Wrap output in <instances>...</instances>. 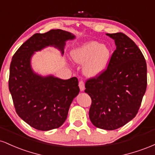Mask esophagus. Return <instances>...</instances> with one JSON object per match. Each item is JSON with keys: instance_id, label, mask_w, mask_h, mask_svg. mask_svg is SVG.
Masks as SVG:
<instances>
[{"instance_id": "34e87169", "label": "esophagus", "mask_w": 155, "mask_h": 155, "mask_svg": "<svg viewBox=\"0 0 155 155\" xmlns=\"http://www.w3.org/2000/svg\"><path fill=\"white\" fill-rule=\"evenodd\" d=\"M79 86L81 91H83V90H84V81L83 80H80L79 82Z\"/></svg>"}]
</instances>
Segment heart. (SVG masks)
Instances as JSON below:
<instances>
[{"instance_id": "heart-1", "label": "heart", "mask_w": 155, "mask_h": 155, "mask_svg": "<svg viewBox=\"0 0 155 155\" xmlns=\"http://www.w3.org/2000/svg\"><path fill=\"white\" fill-rule=\"evenodd\" d=\"M72 58L79 63L86 62L84 72L88 76H95L104 71L111 57V49L97 41H90L72 51Z\"/></svg>"}]
</instances>
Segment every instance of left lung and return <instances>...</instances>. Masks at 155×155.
Returning <instances> with one entry per match:
<instances>
[{"label":"left lung","mask_w":155,"mask_h":155,"mask_svg":"<svg viewBox=\"0 0 155 155\" xmlns=\"http://www.w3.org/2000/svg\"><path fill=\"white\" fill-rule=\"evenodd\" d=\"M117 48L106 69L85 83L92 104L89 117L98 128L113 130L138 113L147 86V63L134 41L122 33L106 34Z\"/></svg>","instance_id":"left-lung-1"}]
</instances>
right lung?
<instances>
[{
	"instance_id": "obj_1",
	"label": "right lung",
	"mask_w": 155,
	"mask_h": 155,
	"mask_svg": "<svg viewBox=\"0 0 155 155\" xmlns=\"http://www.w3.org/2000/svg\"><path fill=\"white\" fill-rule=\"evenodd\" d=\"M73 38L71 33L60 29L35 33L12 57L8 88L14 106L18 116L35 129L46 131L60 127L79 87L76 77L63 80L34 74L31 56L48 46L58 47L63 53L65 41Z\"/></svg>"
}]
</instances>
